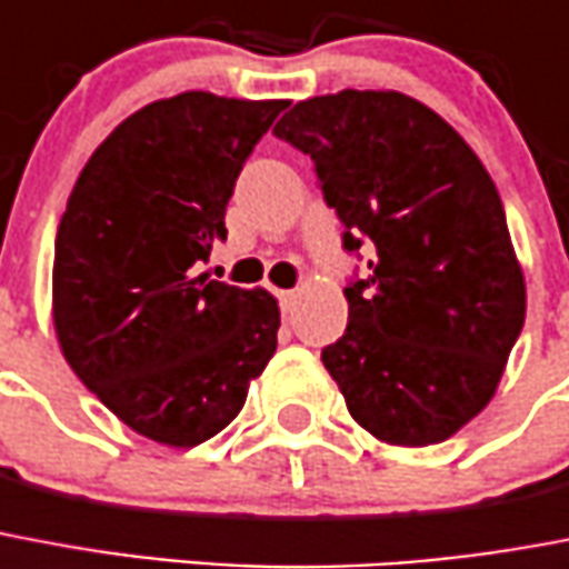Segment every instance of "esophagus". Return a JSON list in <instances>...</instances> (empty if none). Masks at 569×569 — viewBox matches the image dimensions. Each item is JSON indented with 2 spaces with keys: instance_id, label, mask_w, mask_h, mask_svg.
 <instances>
[{
  "instance_id": "1",
  "label": "esophagus",
  "mask_w": 569,
  "mask_h": 569,
  "mask_svg": "<svg viewBox=\"0 0 569 569\" xmlns=\"http://www.w3.org/2000/svg\"><path fill=\"white\" fill-rule=\"evenodd\" d=\"M293 299H297V290H279V306L281 311L288 313L293 308Z\"/></svg>"
}]
</instances>
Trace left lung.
<instances>
[{
    "label": "left lung",
    "instance_id": "1",
    "mask_svg": "<svg viewBox=\"0 0 569 569\" xmlns=\"http://www.w3.org/2000/svg\"><path fill=\"white\" fill-rule=\"evenodd\" d=\"M272 134L311 156L363 279L322 363L358 426L393 447L452 438L488 406L526 320L497 184L443 117L397 90L297 102Z\"/></svg>",
    "mask_w": 569,
    "mask_h": 569
}]
</instances>
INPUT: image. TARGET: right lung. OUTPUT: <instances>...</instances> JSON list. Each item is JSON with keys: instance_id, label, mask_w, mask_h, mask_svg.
<instances>
[{"instance_id": "1", "label": "right lung", "mask_w": 569, "mask_h": 569, "mask_svg": "<svg viewBox=\"0 0 569 569\" xmlns=\"http://www.w3.org/2000/svg\"><path fill=\"white\" fill-rule=\"evenodd\" d=\"M284 99L188 90L122 120L84 163L58 226L52 320L72 372L129 429L176 449L240 413L276 352L279 302L197 276Z\"/></svg>"}]
</instances>
